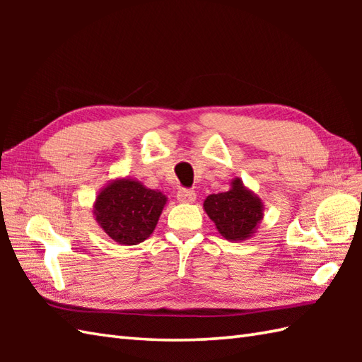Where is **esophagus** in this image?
Masks as SVG:
<instances>
[{
    "label": "esophagus",
    "instance_id": "34e87169",
    "mask_svg": "<svg viewBox=\"0 0 362 362\" xmlns=\"http://www.w3.org/2000/svg\"><path fill=\"white\" fill-rule=\"evenodd\" d=\"M177 201L182 204H193L196 201V193L193 189L182 188L179 193H177Z\"/></svg>",
    "mask_w": 362,
    "mask_h": 362
}]
</instances>
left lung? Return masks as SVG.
Listing matches in <instances>:
<instances>
[{
    "label": "left lung",
    "instance_id": "8db88e82",
    "mask_svg": "<svg viewBox=\"0 0 362 362\" xmlns=\"http://www.w3.org/2000/svg\"><path fill=\"white\" fill-rule=\"evenodd\" d=\"M204 210L221 236L233 243L245 241L255 235L264 216L263 201L244 185L240 177L230 182V189L226 193L206 197Z\"/></svg>",
    "mask_w": 362,
    "mask_h": 362
}]
</instances>
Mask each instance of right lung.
I'll return each mask as SVG.
<instances>
[{"mask_svg": "<svg viewBox=\"0 0 362 362\" xmlns=\"http://www.w3.org/2000/svg\"><path fill=\"white\" fill-rule=\"evenodd\" d=\"M168 197L140 180L118 177L99 191L93 204L98 226L121 245L140 244L152 235Z\"/></svg>", "mask_w": 362, "mask_h": 362, "instance_id": "add662e5", "label": "right lung"}]
</instances>
